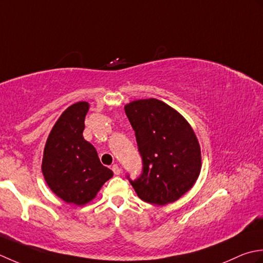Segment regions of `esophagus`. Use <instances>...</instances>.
Instances as JSON below:
<instances>
[{
  "mask_svg": "<svg viewBox=\"0 0 263 263\" xmlns=\"http://www.w3.org/2000/svg\"><path fill=\"white\" fill-rule=\"evenodd\" d=\"M112 171H114V174L115 175H120L121 174V170H120V168H119V165H118V164H114V165H112Z\"/></svg>",
  "mask_w": 263,
  "mask_h": 263,
  "instance_id": "1",
  "label": "esophagus"
}]
</instances>
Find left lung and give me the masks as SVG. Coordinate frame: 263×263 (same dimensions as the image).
I'll use <instances>...</instances> for the list:
<instances>
[{"label":"left lung","instance_id":"1","mask_svg":"<svg viewBox=\"0 0 263 263\" xmlns=\"http://www.w3.org/2000/svg\"><path fill=\"white\" fill-rule=\"evenodd\" d=\"M143 160V174L129 180L138 197L165 205L189 192L199 178L201 147L194 130L178 111L157 99L125 105Z\"/></svg>","mask_w":263,"mask_h":263}]
</instances>
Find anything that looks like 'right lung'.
I'll return each instance as SVG.
<instances>
[{
	"label": "right lung",
	"mask_w": 263,
	"mask_h": 263,
	"mask_svg": "<svg viewBox=\"0 0 263 263\" xmlns=\"http://www.w3.org/2000/svg\"><path fill=\"white\" fill-rule=\"evenodd\" d=\"M88 110L87 102H77L62 112L46 139L42 160V173L50 190L64 202L79 206L94 200L114 176L83 136Z\"/></svg>",
	"instance_id": "add662e5"
}]
</instances>
